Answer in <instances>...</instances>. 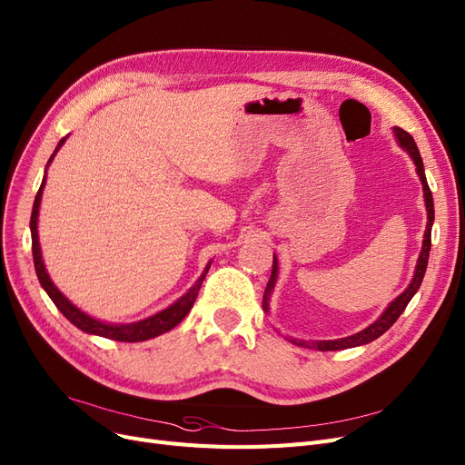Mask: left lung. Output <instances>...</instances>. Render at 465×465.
Wrapping results in <instances>:
<instances>
[{"label": "left lung", "mask_w": 465, "mask_h": 465, "mask_svg": "<svg viewBox=\"0 0 465 465\" xmlns=\"http://www.w3.org/2000/svg\"><path fill=\"white\" fill-rule=\"evenodd\" d=\"M395 135L401 143V146L404 148V151L412 156L414 163H416V172L421 179V184H423V198H425V208H427V229H425V234H423V248H421V253H420V259H418V265H416V272H414V278L411 286H408L395 302H391V305H389L385 309V312L381 314V317L374 322L370 324L366 330L355 333V336H349V338H343V340H331V341H311L309 347L311 349H319V351H341V349H349V347H357V345H364V343H370L378 340L381 333H385L389 328H391L395 324V321L401 317L402 311L406 309V305L411 303V300L414 297V293L418 292L421 281H423V274H425V269H427V262H430V250H431V227H433V219H435V210H433V196H431V189L430 184H427V179H425V172H423V162H421V156H420V151L418 146L412 139L411 134H406L404 129L401 127H395ZM276 274H278V262L276 257H272V272H271V278H269V284L265 288V293H263V311H269V293L272 292L274 288V282H276ZM302 345V343H300Z\"/></svg>", "instance_id": "left-lung-1"}]
</instances>
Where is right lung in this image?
<instances>
[{
  "label": "right lung",
  "instance_id": "right-lung-1",
  "mask_svg": "<svg viewBox=\"0 0 465 465\" xmlns=\"http://www.w3.org/2000/svg\"><path fill=\"white\" fill-rule=\"evenodd\" d=\"M64 143V139L59 143V146L54 148V153L59 151L61 144ZM54 153L51 154L49 162L53 160ZM44 184H45V177L42 181V187L35 194L34 200V208H32V217H30V231H32V255H34V267H35V274H38L40 282L44 286V290L47 292V295L53 300V303L57 305V309L64 314V317L74 324L78 326L80 330L87 331V333H95V336H103L108 340H114V341H127V343H135V341H144V340H151L160 336L163 331H170L173 326H177L184 317H187L189 311L193 309L194 302H196V295L200 292V286L203 282V278H206V272L210 269L212 263H208L206 271L200 274V278L196 281V284L184 293L181 300H177L172 307L160 311L154 317H148L144 321L139 322H132V324H104L99 322L95 319L87 317L85 312H82L76 305H72L66 297L57 290L51 282V278L44 267L42 262V250H40V242H38V212H40V202H42V193H44Z\"/></svg>",
  "mask_w": 465,
  "mask_h": 465
}]
</instances>
